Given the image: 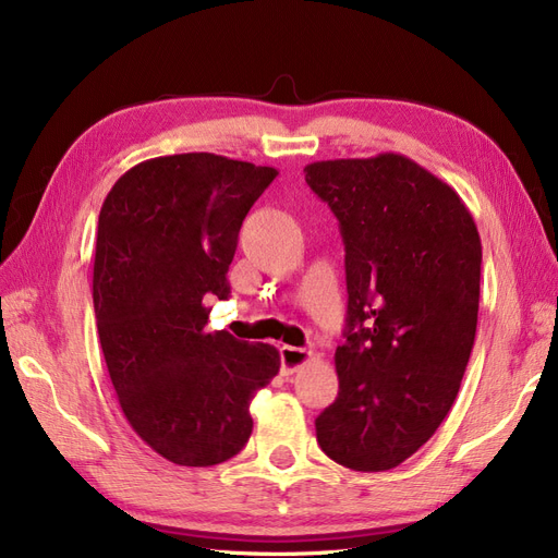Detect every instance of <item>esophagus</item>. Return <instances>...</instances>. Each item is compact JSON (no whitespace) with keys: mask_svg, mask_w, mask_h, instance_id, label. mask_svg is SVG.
<instances>
[{"mask_svg":"<svg viewBox=\"0 0 558 558\" xmlns=\"http://www.w3.org/2000/svg\"><path fill=\"white\" fill-rule=\"evenodd\" d=\"M279 356H281V375L289 377V375L298 373V369H302V365L312 359V351L295 349V347H281Z\"/></svg>","mask_w":558,"mask_h":558,"instance_id":"obj_1","label":"esophagus"}]
</instances>
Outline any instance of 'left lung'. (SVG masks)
<instances>
[{
    "instance_id": "1",
    "label": "left lung",
    "mask_w": 558,
    "mask_h": 558,
    "mask_svg": "<svg viewBox=\"0 0 558 558\" xmlns=\"http://www.w3.org/2000/svg\"><path fill=\"white\" fill-rule=\"evenodd\" d=\"M310 189L340 221L347 269L340 393L316 440L361 472L400 465L440 428L475 344L482 242L451 185L398 154L320 160Z\"/></svg>"
}]
</instances>
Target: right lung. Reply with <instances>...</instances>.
<instances>
[{
    "label": "right lung",
    "mask_w": 558,
    "mask_h": 558,
    "mask_svg": "<svg viewBox=\"0 0 558 558\" xmlns=\"http://www.w3.org/2000/svg\"><path fill=\"white\" fill-rule=\"evenodd\" d=\"M277 174L214 154L154 158L99 211L93 302L109 377L132 430L177 465L240 453L251 398L279 373L275 347L205 330V300L228 298L242 221Z\"/></svg>",
    "instance_id": "1"
}]
</instances>
